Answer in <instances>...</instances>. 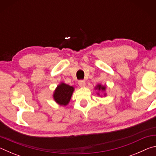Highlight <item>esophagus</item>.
Masks as SVG:
<instances>
[{
  "label": "esophagus",
  "instance_id": "obj_1",
  "mask_svg": "<svg viewBox=\"0 0 156 156\" xmlns=\"http://www.w3.org/2000/svg\"><path fill=\"white\" fill-rule=\"evenodd\" d=\"M78 84L80 87H85L86 83L84 80H80V81H78Z\"/></svg>",
  "mask_w": 156,
  "mask_h": 156
}]
</instances>
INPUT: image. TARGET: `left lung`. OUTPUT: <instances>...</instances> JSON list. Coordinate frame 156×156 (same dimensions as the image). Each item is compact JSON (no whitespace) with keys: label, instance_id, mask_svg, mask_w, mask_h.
Returning a JSON list of instances; mask_svg holds the SVG:
<instances>
[{"label":"left lung","instance_id":"obj_1","mask_svg":"<svg viewBox=\"0 0 156 156\" xmlns=\"http://www.w3.org/2000/svg\"><path fill=\"white\" fill-rule=\"evenodd\" d=\"M95 89H97V90H98V91H105V90H106V86H105V85H102V84H97L96 87H95ZM97 94L98 95V96H100V94L99 93H97ZM106 95H107L106 93H104V96H106Z\"/></svg>","mask_w":156,"mask_h":156}]
</instances>
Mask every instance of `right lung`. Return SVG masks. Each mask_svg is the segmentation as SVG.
Here are the masks:
<instances>
[{
  "label": "right lung",
  "instance_id": "obj_1",
  "mask_svg": "<svg viewBox=\"0 0 156 156\" xmlns=\"http://www.w3.org/2000/svg\"><path fill=\"white\" fill-rule=\"evenodd\" d=\"M73 91H74L73 87L61 83L54 90L53 98L57 104L61 106H66L69 102Z\"/></svg>",
  "mask_w": 156,
  "mask_h": 156
}]
</instances>
